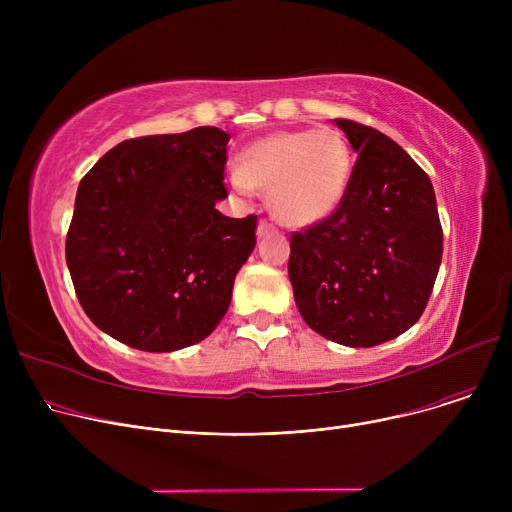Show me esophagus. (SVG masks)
<instances>
[{"label":"esophagus","instance_id":"34e87169","mask_svg":"<svg viewBox=\"0 0 512 512\" xmlns=\"http://www.w3.org/2000/svg\"><path fill=\"white\" fill-rule=\"evenodd\" d=\"M272 232H276V228L267 222V220H261L259 222V226H257V236L259 238H263V236H267V234H272Z\"/></svg>","mask_w":512,"mask_h":512}]
</instances>
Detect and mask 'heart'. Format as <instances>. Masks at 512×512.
<instances>
[{"label":"heart","mask_w":512,"mask_h":512,"mask_svg":"<svg viewBox=\"0 0 512 512\" xmlns=\"http://www.w3.org/2000/svg\"><path fill=\"white\" fill-rule=\"evenodd\" d=\"M353 174V151L330 126L282 130L253 141L240 153L232 184L242 193H267L274 218L309 228L336 211Z\"/></svg>","instance_id":"b5f03b06"}]
</instances>
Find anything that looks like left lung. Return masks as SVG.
<instances>
[{"label":"left lung","instance_id":"1","mask_svg":"<svg viewBox=\"0 0 512 512\" xmlns=\"http://www.w3.org/2000/svg\"><path fill=\"white\" fill-rule=\"evenodd\" d=\"M359 153L330 218L290 236L288 278L305 324L324 338L367 348L421 317L442 261L434 186L380 130L334 120Z\"/></svg>","mask_w":512,"mask_h":512}]
</instances>
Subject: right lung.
<instances>
[{"label": "right lung", "instance_id": "right-lung-1", "mask_svg": "<svg viewBox=\"0 0 512 512\" xmlns=\"http://www.w3.org/2000/svg\"><path fill=\"white\" fill-rule=\"evenodd\" d=\"M228 141L215 126L128 139L80 180L66 263L101 332L172 353L218 328L257 242V215L215 209L228 197Z\"/></svg>", "mask_w": 512, "mask_h": 512}]
</instances>
